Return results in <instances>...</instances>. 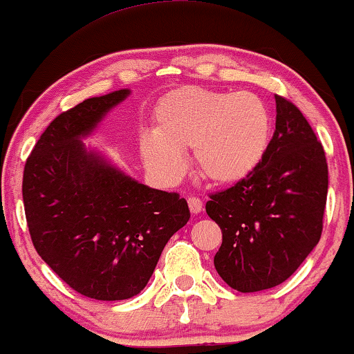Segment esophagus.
<instances>
[{"label":"esophagus","instance_id":"1","mask_svg":"<svg viewBox=\"0 0 354 354\" xmlns=\"http://www.w3.org/2000/svg\"><path fill=\"white\" fill-rule=\"evenodd\" d=\"M188 206H189L191 213L198 214V213H201V209H203V201L200 200V198L191 196V198H188Z\"/></svg>","mask_w":354,"mask_h":354}]
</instances>
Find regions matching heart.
Returning a JSON list of instances; mask_svg holds the SVG:
<instances>
[{"label":"heart","instance_id":"1","mask_svg":"<svg viewBox=\"0 0 354 354\" xmlns=\"http://www.w3.org/2000/svg\"><path fill=\"white\" fill-rule=\"evenodd\" d=\"M154 131L145 133L140 151L149 171L165 181L185 173L181 153L193 151L196 171L211 185L245 180L265 156L271 116L265 101L250 91H211L183 86L158 101Z\"/></svg>","mask_w":354,"mask_h":354}]
</instances>
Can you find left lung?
<instances>
[{
    "instance_id": "1",
    "label": "left lung",
    "mask_w": 354,
    "mask_h": 354,
    "mask_svg": "<svg viewBox=\"0 0 354 354\" xmlns=\"http://www.w3.org/2000/svg\"><path fill=\"white\" fill-rule=\"evenodd\" d=\"M274 100L276 129L261 163L206 203V213L223 233L214 268L241 293L286 281L323 231L324 149L303 113L283 96Z\"/></svg>"
}]
</instances>
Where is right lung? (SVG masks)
Returning a JSON list of instances; mask_svg holds the SVG:
<instances>
[{
	"instance_id": "obj_1",
	"label": "right lung",
	"mask_w": 354,
	"mask_h": 354,
	"mask_svg": "<svg viewBox=\"0 0 354 354\" xmlns=\"http://www.w3.org/2000/svg\"><path fill=\"white\" fill-rule=\"evenodd\" d=\"M129 93L88 98L56 116L23 173L36 251L73 290L100 301L140 293L166 243L189 219L185 198L133 180L81 141Z\"/></svg>"
}]
</instances>
